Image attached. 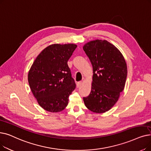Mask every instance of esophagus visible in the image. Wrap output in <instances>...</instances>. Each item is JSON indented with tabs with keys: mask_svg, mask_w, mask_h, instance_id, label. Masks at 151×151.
I'll list each match as a JSON object with an SVG mask.
<instances>
[{
	"mask_svg": "<svg viewBox=\"0 0 151 151\" xmlns=\"http://www.w3.org/2000/svg\"><path fill=\"white\" fill-rule=\"evenodd\" d=\"M81 84H82V81H79V82H78V83H77V84H76V86H77V88H80V86L81 85Z\"/></svg>",
	"mask_w": 151,
	"mask_h": 151,
	"instance_id": "34e87169",
	"label": "esophagus"
}]
</instances>
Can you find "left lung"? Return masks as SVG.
<instances>
[{
	"label": "left lung",
	"instance_id": "obj_1",
	"mask_svg": "<svg viewBox=\"0 0 151 151\" xmlns=\"http://www.w3.org/2000/svg\"><path fill=\"white\" fill-rule=\"evenodd\" d=\"M83 50L93 70L91 93L83 101L92 112L104 113L114 106L124 89L127 63L120 50L106 40L90 41Z\"/></svg>",
	"mask_w": 151,
	"mask_h": 151
}]
</instances>
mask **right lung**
I'll return each mask as SVG.
<instances>
[{"instance_id":"add662e5","label":"right lung","mask_w":151,"mask_h":151,"mask_svg":"<svg viewBox=\"0 0 151 151\" xmlns=\"http://www.w3.org/2000/svg\"><path fill=\"white\" fill-rule=\"evenodd\" d=\"M77 45L54 44L36 57L29 71V87L38 104L50 112L63 110L76 88L67 64Z\"/></svg>"}]
</instances>
